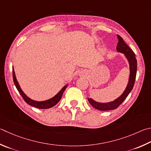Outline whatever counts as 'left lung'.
Here are the masks:
<instances>
[{"instance_id": "1", "label": "left lung", "mask_w": 151, "mask_h": 151, "mask_svg": "<svg viewBox=\"0 0 151 151\" xmlns=\"http://www.w3.org/2000/svg\"><path fill=\"white\" fill-rule=\"evenodd\" d=\"M117 38H118V43L117 45V51L119 53H122L124 54L129 64V70H130V75L129 78V82L127 86L126 87L124 92L123 94L112 102H107V103H100L96 102L92 98H88V100L90 104L94 107V108L98 109L100 111H108L112 110V109H116L117 107L121 105L122 103L124 101L127 96L129 94L130 92L132 90L134 84H135L136 74H137V59L135 57V54L134 52L131 50V49L126 44L123 38L117 35Z\"/></svg>"}]
</instances>
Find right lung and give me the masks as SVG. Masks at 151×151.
<instances>
[{"label":"right lung","instance_id":"add662e5","mask_svg":"<svg viewBox=\"0 0 151 151\" xmlns=\"http://www.w3.org/2000/svg\"><path fill=\"white\" fill-rule=\"evenodd\" d=\"M12 76H13L14 83L16 88H17V90H18L19 93H20V95L22 96V97L23 98L24 101H25L27 104H29V105L35 107V108H39V109H48V108H52V107H53L54 106H55L56 104L59 102L60 100H61L62 96L63 94V92H65V89H66V88L67 87V84L65 85V86L64 87H63V88L60 90V91L57 93L55 96L50 98V99L45 100V101H42V102H38V101H35L30 99L29 98H28L25 94V93L22 91V90L21 89L20 85H19L18 83L17 79H16L14 68H12Z\"/></svg>","mask_w":151,"mask_h":151}]
</instances>
